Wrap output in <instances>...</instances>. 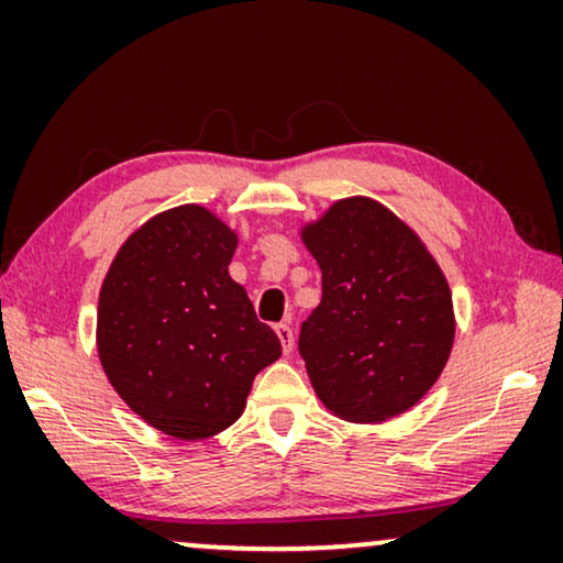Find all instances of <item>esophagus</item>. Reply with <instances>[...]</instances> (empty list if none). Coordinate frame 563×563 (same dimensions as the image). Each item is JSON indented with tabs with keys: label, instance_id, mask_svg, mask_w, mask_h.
<instances>
[{
	"label": "esophagus",
	"instance_id": "1",
	"mask_svg": "<svg viewBox=\"0 0 563 563\" xmlns=\"http://www.w3.org/2000/svg\"><path fill=\"white\" fill-rule=\"evenodd\" d=\"M276 335H279L284 353H291V349H295V330H291L287 322H279V325H276Z\"/></svg>",
	"mask_w": 563,
	"mask_h": 563
}]
</instances>
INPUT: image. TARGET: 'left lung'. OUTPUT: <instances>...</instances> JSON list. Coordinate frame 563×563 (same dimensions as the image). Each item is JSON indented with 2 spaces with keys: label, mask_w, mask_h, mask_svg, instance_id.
<instances>
[{
  "label": "left lung",
  "mask_w": 563,
  "mask_h": 563,
  "mask_svg": "<svg viewBox=\"0 0 563 563\" xmlns=\"http://www.w3.org/2000/svg\"><path fill=\"white\" fill-rule=\"evenodd\" d=\"M302 238L322 299L299 330V356L322 405L351 422L410 410L453 345L443 272L397 214L366 197L335 202Z\"/></svg>",
  "instance_id": "1"
}]
</instances>
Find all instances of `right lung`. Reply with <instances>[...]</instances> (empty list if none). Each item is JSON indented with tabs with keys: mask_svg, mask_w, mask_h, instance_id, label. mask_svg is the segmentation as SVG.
<instances>
[{
	"mask_svg": "<svg viewBox=\"0 0 563 563\" xmlns=\"http://www.w3.org/2000/svg\"><path fill=\"white\" fill-rule=\"evenodd\" d=\"M238 238L205 207L161 212L135 230L99 291L107 379L166 435L197 441L241 418L253 376L282 356L228 274Z\"/></svg>",
	"mask_w": 563,
	"mask_h": 563,
	"instance_id": "1",
	"label": "right lung"
}]
</instances>
